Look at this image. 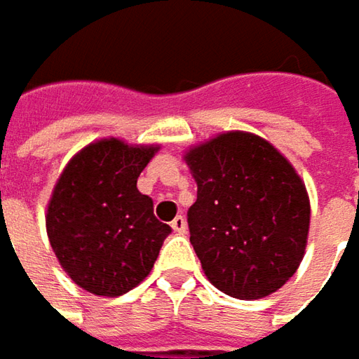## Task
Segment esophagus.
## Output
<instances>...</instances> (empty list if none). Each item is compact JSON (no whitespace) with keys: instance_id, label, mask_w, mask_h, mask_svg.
<instances>
[{"instance_id":"obj_1","label":"esophagus","mask_w":359,"mask_h":359,"mask_svg":"<svg viewBox=\"0 0 359 359\" xmlns=\"http://www.w3.org/2000/svg\"><path fill=\"white\" fill-rule=\"evenodd\" d=\"M172 228L175 233H186V229H187L186 217H184V215H177V217H173Z\"/></svg>"}]
</instances>
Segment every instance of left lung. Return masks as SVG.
I'll return each mask as SVG.
<instances>
[{
    "instance_id": "1",
    "label": "left lung",
    "mask_w": 359,
    "mask_h": 359,
    "mask_svg": "<svg viewBox=\"0 0 359 359\" xmlns=\"http://www.w3.org/2000/svg\"><path fill=\"white\" fill-rule=\"evenodd\" d=\"M198 184L189 241L208 280L240 299L280 290L306 252L310 200L292 163L266 140L229 131L186 154Z\"/></svg>"
}]
</instances>
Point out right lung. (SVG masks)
Here are the masks:
<instances>
[{
  "label": "right lung",
  "mask_w": 359,
  "mask_h": 359,
  "mask_svg": "<svg viewBox=\"0 0 359 359\" xmlns=\"http://www.w3.org/2000/svg\"><path fill=\"white\" fill-rule=\"evenodd\" d=\"M158 147L102 140L83 147L57 180L48 205L49 243L62 268L95 296H121L151 271L172 233L137 191Z\"/></svg>",
  "instance_id": "1"
}]
</instances>
